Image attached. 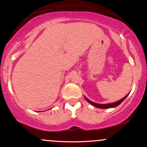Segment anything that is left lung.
<instances>
[{
    "mask_svg": "<svg viewBox=\"0 0 147 147\" xmlns=\"http://www.w3.org/2000/svg\"><path fill=\"white\" fill-rule=\"evenodd\" d=\"M128 95H129V94H127V95H126L125 97H123L122 99H121L120 100L117 101V102H114V103H111V104H97V103L91 102L90 100H89V99H88V98H86V97H85L86 100L88 102H89L90 104H92V106H95V107L99 108V109H109V108H115V107H116V106H117L118 105H119V104H120L121 103H122L123 101H124V99H126V97H127Z\"/></svg>",
    "mask_w": 147,
    "mask_h": 147,
    "instance_id": "8db88e82",
    "label": "left lung"
}]
</instances>
